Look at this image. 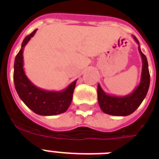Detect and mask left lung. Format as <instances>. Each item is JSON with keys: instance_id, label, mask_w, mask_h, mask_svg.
I'll list each match as a JSON object with an SVG mask.
<instances>
[{"instance_id": "1", "label": "left lung", "mask_w": 159, "mask_h": 159, "mask_svg": "<svg viewBox=\"0 0 159 159\" xmlns=\"http://www.w3.org/2000/svg\"><path fill=\"white\" fill-rule=\"evenodd\" d=\"M134 39L139 44V52L142 57V72L140 82L133 92L124 97H116L106 94L102 90L100 84L97 87V97L98 103L102 111L106 114L111 116H126L136 111L145 98L150 83V75L148 71L147 57L140 49L139 42L135 36L133 35Z\"/></svg>"}]
</instances>
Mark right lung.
Here are the masks:
<instances>
[{
	"label": "right lung",
	"instance_id": "obj_1",
	"mask_svg": "<svg viewBox=\"0 0 159 159\" xmlns=\"http://www.w3.org/2000/svg\"><path fill=\"white\" fill-rule=\"evenodd\" d=\"M34 30L25 38L21 48L16 55L14 63V82L19 97L31 111L40 116H55L67 111L72 100L77 80L65 89L58 92L46 91L36 87L30 81L24 71L23 52L30 39L34 34Z\"/></svg>",
	"mask_w": 159,
	"mask_h": 159
}]
</instances>
